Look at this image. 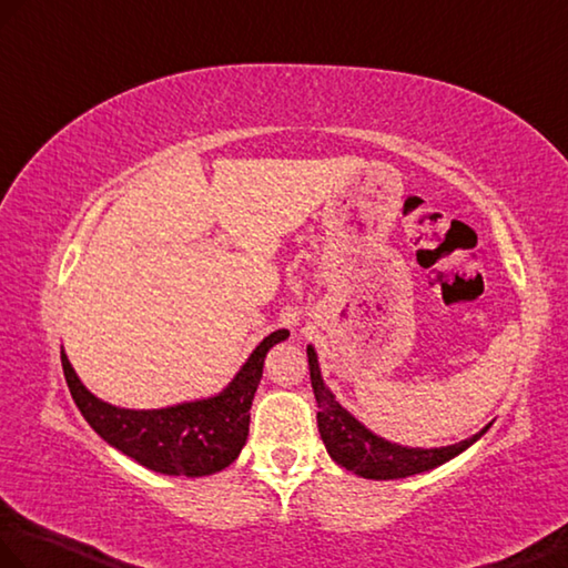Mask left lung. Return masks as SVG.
<instances>
[{"label": "left lung", "mask_w": 568, "mask_h": 568, "mask_svg": "<svg viewBox=\"0 0 568 568\" xmlns=\"http://www.w3.org/2000/svg\"><path fill=\"white\" fill-rule=\"evenodd\" d=\"M307 361H310V379L314 389L316 406V426H320L322 440L326 445V453L332 455L336 465L346 467L348 471L358 474L363 479L387 481V479H404L414 477V474L428 471L450 463L453 457L465 453L469 445L477 443L481 435L491 428L484 426L479 433H474L471 438L459 440L455 445L443 447H408L379 438L365 424H361L348 408L338 404L334 392L326 387L322 377L320 358H316L314 346H307Z\"/></svg>", "instance_id": "8db88e82"}]
</instances>
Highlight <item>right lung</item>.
Here are the masks:
<instances>
[{
	"label": "right lung",
	"mask_w": 568,
	"mask_h": 568,
	"mask_svg": "<svg viewBox=\"0 0 568 568\" xmlns=\"http://www.w3.org/2000/svg\"><path fill=\"white\" fill-rule=\"evenodd\" d=\"M290 336L268 334L252 351L232 382L213 397L162 408H123L99 399L74 373L62 348V371L87 424L138 465L169 477H207L240 457L248 435V408L263 377L266 353Z\"/></svg>",
	"instance_id": "obj_1"
}]
</instances>
